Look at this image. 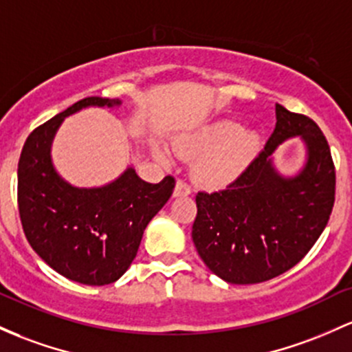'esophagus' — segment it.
Wrapping results in <instances>:
<instances>
[{
	"label": "esophagus",
	"instance_id": "1",
	"mask_svg": "<svg viewBox=\"0 0 352 352\" xmlns=\"http://www.w3.org/2000/svg\"><path fill=\"white\" fill-rule=\"evenodd\" d=\"M192 187L188 185L185 180H177L175 184V190H173V197H185V195H190Z\"/></svg>",
	"mask_w": 352,
	"mask_h": 352
}]
</instances>
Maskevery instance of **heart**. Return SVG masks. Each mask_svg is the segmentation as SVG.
I'll use <instances>...</instances> for the list:
<instances>
[{
	"label": "heart",
	"mask_w": 352,
	"mask_h": 352,
	"mask_svg": "<svg viewBox=\"0 0 352 352\" xmlns=\"http://www.w3.org/2000/svg\"><path fill=\"white\" fill-rule=\"evenodd\" d=\"M258 135L241 129L232 120H219L204 126L180 144L184 155L200 157L194 179L206 188H222L237 180L258 152Z\"/></svg>",
	"instance_id": "obj_1"
}]
</instances>
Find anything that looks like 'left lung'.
I'll use <instances>...</instances> for the list:
<instances>
[{"label":"left lung","instance_id":"1","mask_svg":"<svg viewBox=\"0 0 352 352\" xmlns=\"http://www.w3.org/2000/svg\"><path fill=\"white\" fill-rule=\"evenodd\" d=\"M276 129L245 172L219 192H199L192 239L215 276L230 284L274 279L316 244L334 207L336 168L326 137L306 115L277 103ZM300 136L308 162L296 177L275 172L270 155Z\"/></svg>","mask_w":352,"mask_h":352}]
</instances>
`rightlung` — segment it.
Listing matches in <instances>:
<instances>
[{"instance_id":"obj_1","label":"right lung","mask_w":352,"mask_h":352,"mask_svg":"<svg viewBox=\"0 0 352 352\" xmlns=\"http://www.w3.org/2000/svg\"><path fill=\"white\" fill-rule=\"evenodd\" d=\"M113 105L118 98L73 103L28 135L18 164V210L30 245L58 274L87 285L111 284L125 274L145 227L175 187L172 175L148 184L126 168L105 187L78 188L55 172L50 146L63 118L85 107Z\"/></svg>"}]
</instances>
